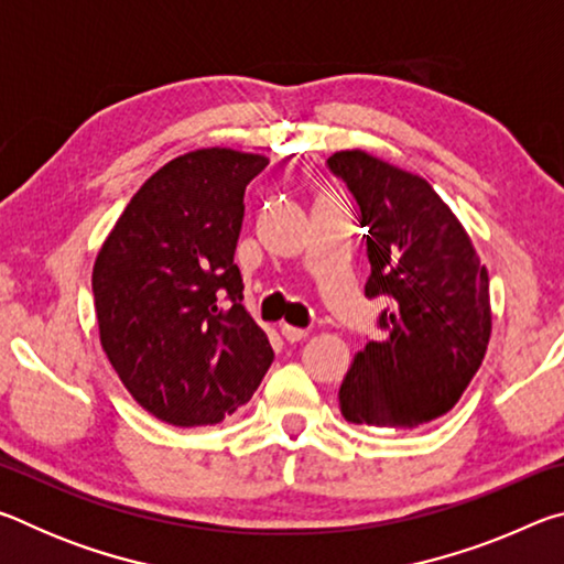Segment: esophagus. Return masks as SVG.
Segmentation results:
<instances>
[{"label":"esophagus","mask_w":564,"mask_h":564,"mask_svg":"<svg viewBox=\"0 0 564 564\" xmlns=\"http://www.w3.org/2000/svg\"><path fill=\"white\" fill-rule=\"evenodd\" d=\"M281 333H283V338L289 340V343H299V340H303L305 336H308V330H305V328L289 326V323H283V326H281Z\"/></svg>","instance_id":"1"}]
</instances>
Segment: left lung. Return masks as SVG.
<instances>
[{
	"label": "left lung",
	"instance_id": "obj_1",
	"mask_svg": "<svg viewBox=\"0 0 564 564\" xmlns=\"http://www.w3.org/2000/svg\"><path fill=\"white\" fill-rule=\"evenodd\" d=\"M328 169L346 181L366 228L368 299L388 295L378 326L343 378L348 423L417 427L447 413L488 350L490 279L470 236L425 178L366 151H338Z\"/></svg>",
	"mask_w": 564,
	"mask_h": 564
}]
</instances>
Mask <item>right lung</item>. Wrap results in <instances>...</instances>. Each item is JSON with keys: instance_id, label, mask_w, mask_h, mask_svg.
<instances>
[{"instance_id": "obj_1", "label": "right lung", "mask_w": 564, "mask_h": 564, "mask_svg": "<svg viewBox=\"0 0 564 564\" xmlns=\"http://www.w3.org/2000/svg\"><path fill=\"white\" fill-rule=\"evenodd\" d=\"M269 159L198 149L169 161L123 208L91 273L99 338L137 403L169 425H216L273 362L234 263L243 194Z\"/></svg>"}]
</instances>
